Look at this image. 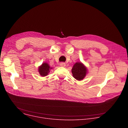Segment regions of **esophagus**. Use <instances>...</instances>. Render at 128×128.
<instances>
[{
	"label": "esophagus",
	"instance_id": "34e87169",
	"mask_svg": "<svg viewBox=\"0 0 128 128\" xmlns=\"http://www.w3.org/2000/svg\"><path fill=\"white\" fill-rule=\"evenodd\" d=\"M60 66H62V67H65V66H66V64H65V63H61L60 64Z\"/></svg>",
	"mask_w": 128,
	"mask_h": 128
}]
</instances>
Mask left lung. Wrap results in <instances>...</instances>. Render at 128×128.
I'll use <instances>...</instances> for the list:
<instances>
[{"mask_svg":"<svg viewBox=\"0 0 128 128\" xmlns=\"http://www.w3.org/2000/svg\"><path fill=\"white\" fill-rule=\"evenodd\" d=\"M72 76L78 80H82L88 73L86 67L81 62L76 63L71 70Z\"/></svg>","mask_w":128,"mask_h":128,"instance_id":"1","label":"left lung"}]
</instances>
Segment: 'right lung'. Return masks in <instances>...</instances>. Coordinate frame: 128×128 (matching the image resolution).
<instances>
[{"mask_svg": "<svg viewBox=\"0 0 128 128\" xmlns=\"http://www.w3.org/2000/svg\"><path fill=\"white\" fill-rule=\"evenodd\" d=\"M52 68L50 67L48 63L44 62L38 67V71L42 76L44 77L48 75L50 72V70L52 69Z\"/></svg>", "mask_w": 128, "mask_h": 128, "instance_id": "1", "label": "right lung"}]
</instances>
